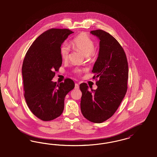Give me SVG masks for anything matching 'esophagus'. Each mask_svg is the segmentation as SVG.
<instances>
[{
	"mask_svg": "<svg viewBox=\"0 0 157 157\" xmlns=\"http://www.w3.org/2000/svg\"><path fill=\"white\" fill-rule=\"evenodd\" d=\"M75 89H79V85H78V84H77V83H75Z\"/></svg>",
	"mask_w": 157,
	"mask_h": 157,
	"instance_id": "esophagus-1",
	"label": "esophagus"
}]
</instances>
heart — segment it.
Instances as JSON below:
<instances>
[{
	"label": "heart",
	"mask_w": 157,
	"mask_h": 157,
	"mask_svg": "<svg viewBox=\"0 0 157 157\" xmlns=\"http://www.w3.org/2000/svg\"><path fill=\"white\" fill-rule=\"evenodd\" d=\"M71 44L79 50L85 56H92L95 50L96 46L94 41L87 34H81L73 40ZM70 53V48L67 43L63 44L60 48V54L61 59L64 60H67ZM81 70H77L76 73L81 72Z\"/></svg>",
	"instance_id": "obj_1"
}]
</instances>
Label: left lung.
<instances>
[{"instance_id":"obj_1","label":"left lung","mask_w":157,"mask_h":157,"mask_svg":"<svg viewBox=\"0 0 157 157\" xmlns=\"http://www.w3.org/2000/svg\"><path fill=\"white\" fill-rule=\"evenodd\" d=\"M99 40V52L92 72L97 89L82 83L80 107L83 116L90 121L101 123L118 109L127 90L128 65L125 53L120 43L109 33L96 30L90 32Z\"/></svg>"}]
</instances>
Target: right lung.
I'll list each match as a JSON object with an SVG mask.
<instances>
[{
  "instance_id": "add662e5",
  "label": "right lung",
  "mask_w": 157,
  "mask_h": 157,
  "mask_svg": "<svg viewBox=\"0 0 157 157\" xmlns=\"http://www.w3.org/2000/svg\"><path fill=\"white\" fill-rule=\"evenodd\" d=\"M73 33L68 29L48 30L34 40L23 60L24 96L29 109L43 121L53 120L61 115L64 98L75 88L70 78L59 84L52 80L62 64L61 44Z\"/></svg>"
}]
</instances>
